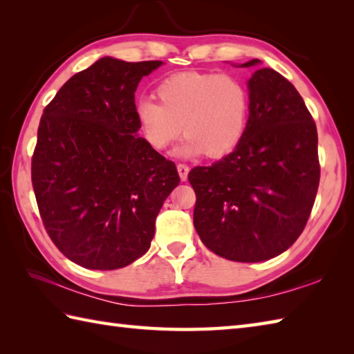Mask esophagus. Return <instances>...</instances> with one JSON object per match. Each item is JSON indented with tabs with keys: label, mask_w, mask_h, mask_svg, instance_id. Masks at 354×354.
<instances>
[{
	"label": "esophagus",
	"mask_w": 354,
	"mask_h": 354,
	"mask_svg": "<svg viewBox=\"0 0 354 354\" xmlns=\"http://www.w3.org/2000/svg\"><path fill=\"white\" fill-rule=\"evenodd\" d=\"M189 171H190L189 165H187V164H178V173H179V178H181V181H187Z\"/></svg>",
	"instance_id": "34e87169"
}]
</instances>
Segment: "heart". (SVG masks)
Listing matches in <instances>:
<instances>
[{
  "mask_svg": "<svg viewBox=\"0 0 354 354\" xmlns=\"http://www.w3.org/2000/svg\"><path fill=\"white\" fill-rule=\"evenodd\" d=\"M156 97L160 103L141 100L135 109L142 137L156 150L167 149L183 129V155L219 158L243 137L250 93L232 74H173L156 86Z\"/></svg>",
  "mask_w": 354,
  "mask_h": 354,
  "instance_id": "1",
  "label": "heart"
}]
</instances>
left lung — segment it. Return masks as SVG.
Instances as JSON below:
<instances>
[{"label": "left lung", "instance_id": "left-lung-1", "mask_svg": "<svg viewBox=\"0 0 354 354\" xmlns=\"http://www.w3.org/2000/svg\"><path fill=\"white\" fill-rule=\"evenodd\" d=\"M248 89L242 140L222 160L192 169L189 181L202 243L223 259L255 263L284 252L303 232L317 198L319 160L317 124L288 79L260 68Z\"/></svg>", "mask_w": 354, "mask_h": 354}]
</instances>
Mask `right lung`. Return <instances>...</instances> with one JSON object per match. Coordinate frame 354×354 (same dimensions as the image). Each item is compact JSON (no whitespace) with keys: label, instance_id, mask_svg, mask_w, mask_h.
I'll use <instances>...</instances> for the list:
<instances>
[{"label":"right lung","instance_id":"obj_1","mask_svg":"<svg viewBox=\"0 0 354 354\" xmlns=\"http://www.w3.org/2000/svg\"><path fill=\"white\" fill-rule=\"evenodd\" d=\"M161 61L102 57L44 109L32 184L45 231L66 259L111 270L145 255L179 184L173 161L138 137L135 91Z\"/></svg>","mask_w":354,"mask_h":354}]
</instances>
